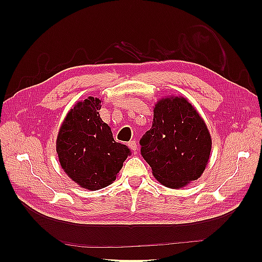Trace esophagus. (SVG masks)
Instances as JSON below:
<instances>
[{
    "label": "esophagus",
    "mask_w": 262,
    "mask_h": 262,
    "mask_svg": "<svg viewBox=\"0 0 262 262\" xmlns=\"http://www.w3.org/2000/svg\"><path fill=\"white\" fill-rule=\"evenodd\" d=\"M128 146L133 150L134 153L137 152V148H138V144H137V142L134 141V140H132V141H129L128 142Z\"/></svg>",
    "instance_id": "34e87169"
}]
</instances>
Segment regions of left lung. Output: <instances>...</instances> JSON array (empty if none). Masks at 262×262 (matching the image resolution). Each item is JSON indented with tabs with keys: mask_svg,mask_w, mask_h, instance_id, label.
Segmentation results:
<instances>
[{
	"mask_svg": "<svg viewBox=\"0 0 262 262\" xmlns=\"http://www.w3.org/2000/svg\"><path fill=\"white\" fill-rule=\"evenodd\" d=\"M140 145L154 177L165 187L179 189L201 176L212 141L194 107L185 98L171 97L157 102L152 128Z\"/></svg>",
	"mask_w": 262,
	"mask_h": 262,
	"instance_id": "left-lung-1",
	"label": "left lung"
}]
</instances>
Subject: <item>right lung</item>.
<instances>
[{"label":"right lung","instance_id":"add662e5","mask_svg":"<svg viewBox=\"0 0 262 262\" xmlns=\"http://www.w3.org/2000/svg\"><path fill=\"white\" fill-rule=\"evenodd\" d=\"M98 98L78 102L63 121L57 139L62 168L76 184L90 190L105 188L116 180L130 150L114 140L101 120Z\"/></svg>","mask_w":262,"mask_h":262}]
</instances>
